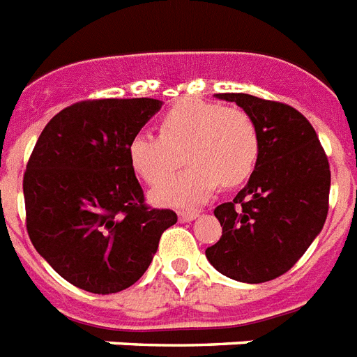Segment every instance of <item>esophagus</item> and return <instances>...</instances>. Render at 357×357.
<instances>
[{
	"instance_id": "obj_1",
	"label": "esophagus",
	"mask_w": 357,
	"mask_h": 357,
	"mask_svg": "<svg viewBox=\"0 0 357 357\" xmlns=\"http://www.w3.org/2000/svg\"><path fill=\"white\" fill-rule=\"evenodd\" d=\"M197 217H199V211H191V210H188V211H178V220H181V222H191V220L193 219H197Z\"/></svg>"
}]
</instances>
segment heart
Masks as SVG:
<instances>
[{"label": "heart", "instance_id": "b5f03b06", "mask_svg": "<svg viewBox=\"0 0 357 357\" xmlns=\"http://www.w3.org/2000/svg\"><path fill=\"white\" fill-rule=\"evenodd\" d=\"M261 138L255 120L244 109L185 98L160 119V135L137 132L129 142L135 172L149 185H158L181 166H190L153 191L164 206L204 202L219 182L235 188L248 181L257 166Z\"/></svg>", "mask_w": 357, "mask_h": 357}]
</instances>
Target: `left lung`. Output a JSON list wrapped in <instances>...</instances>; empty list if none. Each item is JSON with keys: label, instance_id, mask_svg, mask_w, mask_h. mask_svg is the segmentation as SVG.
I'll return each instance as SVG.
<instances>
[{"label": "left lung", "instance_id": "8db88e82", "mask_svg": "<svg viewBox=\"0 0 357 357\" xmlns=\"http://www.w3.org/2000/svg\"><path fill=\"white\" fill-rule=\"evenodd\" d=\"M255 120L257 166L231 202L215 208L222 235L206 250L217 272L241 282L287 273L317 237L328 213L331 166L316 129L297 109L244 93H219Z\"/></svg>", "mask_w": 357, "mask_h": 357}]
</instances>
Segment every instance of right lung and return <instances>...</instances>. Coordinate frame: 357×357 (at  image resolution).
<instances>
[{
    "mask_svg": "<svg viewBox=\"0 0 357 357\" xmlns=\"http://www.w3.org/2000/svg\"><path fill=\"white\" fill-rule=\"evenodd\" d=\"M162 107L155 98L84 100L41 131L23 175L26 234L70 284L116 294L142 278L176 222L146 197L129 142Z\"/></svg>",
    "mask_w": 357,
    "mask_h": 357,
    "instance_id": "1",
    "label": "right lung"
}]
</instances>
